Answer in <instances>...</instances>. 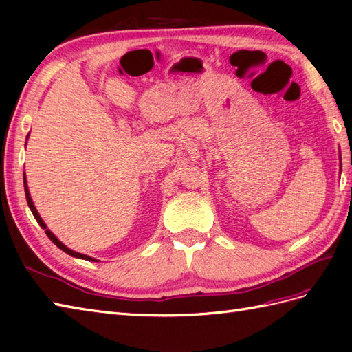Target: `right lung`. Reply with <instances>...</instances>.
Wrapping results in <instances>:
<instances>
[{"label": "right lung", "mask_w": 352, "mask_h": 352, "mask_svg": "<svg viewBox=\"0 0 352 352\" xmlns=\"http://www.w3.org/2000/svg\"><path fill=\"white\" fill-rule=\"evenodd\" d=\"M28 136H30V133L27 134V139H28ZM24 189H25V198H27V203H28V207H30V210H32V213H33V216L36 218V221H37V223H39V226L45 230V233H47V236L51 239V242L54 243L56 246H58V248H60L62 251H65L66 254H69V256H72V257H77V258H83V260H89V261H98L96 258H94V257H89V256H86V254H81V252H76V251H72V250H69L68 246H66L65 243H62L60 241H58V239L51 233V231L48 230V227H47V223L43 222V219L41 218V214L37 213V210H36V207H34V204H33V199H32V197H30V190H28V186H27V177H25V172H24Z\"/></svg>", "instance_id": "add662e5"}]
</instances>
